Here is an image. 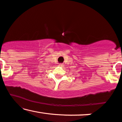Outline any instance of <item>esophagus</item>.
<instances>
[{
	"mask_svg": "<svg viewBox=\"0 0 122 122\" xmlns=\"http://www.w3.org/2000/svg\"><path fill=\"white\" fill-rule=\"evenodd\" d=\"M62 64H58V66H62Z\"/></svg>",
	"mask_w": 122,
	"mask_h": 122,
	"instance_id": "1",
	"label": "esophagus"
}]
</instances>
